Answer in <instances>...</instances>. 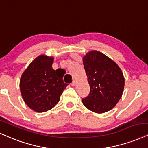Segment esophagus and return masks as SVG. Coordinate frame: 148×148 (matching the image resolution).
I'll use <instances>...</instances> for the list:
<instances>
[{
  "mask_svg": "<svg viewBox=\"0 0 148 148\" xmlns=\"http://www.w3.org/2000/svg\"><path fill=\"white\" fill-rule=\"evenodd\" d=\"M75 84H76V80H75V79H73V82H72V83H71V86H75Z\"/></svg>",
  "mask_w": 148,
  "mask_h": 148,
  "instance_id": "34e87169",
  "label": "esophagus"
}]
</instances>
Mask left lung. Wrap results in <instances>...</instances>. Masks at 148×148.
I'll use <instances>...</instances> for the list:
<instances>
[{
	"label": "left lung",
	"instance_id": "8db88e82",
	"mask_svg": "<svg viewBox=\"0 0 148 148\" xmlns=\"http://www.w3.org/2000/svg\"><path fill=\"white\" fill-rule=\"evenodd\" d=\"M83 65L90 86V93L82 99L86 108L102 114L114 108L122 97L125 77L115 62L97 50L83 56Z\"/></svg>",
	"mask_w": 148,
	"mask_h": 148
}]
</instances>
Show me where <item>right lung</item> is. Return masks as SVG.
<instances>
[{
  "mask_svg": "<svg viewBox=\"0 0 148 148\" xmlns=\"http://www.w3.org/2000/svg\"><path fill=\"white\" fill-rule=\"evenodd\" d=\"M54 57L41 55L23 71L20 79V91L25 103L36 112H47L58 103L67 84L63 76L54 70Z\"/></svg>",
  "mask_w": 148,
  "mask_h": 148,
  "instance_id": "obj_1",
  "label": "right lung"
}]
</instances>
